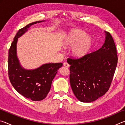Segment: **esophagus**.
<instances>
[{"label":"esophagus","instance_id":"34e87169","mask_svg":"<svg viewBox=\"0 0 125 125\" xmlns=\"http://www.w3.org/2000/svg\"><path fill=\"white\" fill-rule=\"evenodd\" d=\"M63 65H64L65 67H67V68H68L69 67V66H70V65H69L67 62H64L63 63Z\"/></svg>","mask_w":125,"mask_h":125}]
</instances>
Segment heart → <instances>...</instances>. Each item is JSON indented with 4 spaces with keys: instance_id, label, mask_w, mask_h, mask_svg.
I'll return each mask as SVG.
<instances>
[{
    "instance_id": "1",
    "label": "heart",
    "mask_w": 125,
    "mask_h": 125,
    "mask_svg": "<svg viewBox=\"0 0 125 125\" xmlns=\"http://www.w3.org/2000/svg\"><path fill=\"white\" fill-rule=\"evenodd\" d=\"M92 39L85 31L75 29L71 31L63 40L65 47L72 48V53L76 58H82L89 53L92 48Z\"/></svg>"
}]
</instances>
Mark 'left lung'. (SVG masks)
Returning <instances> with one entry per match:
<instances>
[{
    "mask_svg": "<svg viewBox=\"0 0 125 125\" xmlns=\"http://www.w3.org/2000/svg\"><path fill=\"white\" fill-rule=\"evenodd\" d=\"M102 47L82 58L69 57L71 86L78 100L90 103L104 95L109 89L117 64L115 42L106 32Z\"/></svg>",
    "mask_w": 125,
    "mask_h": 125,
    "instance_id": "obj_1",
    "label": "left lung"
}]
</instances>
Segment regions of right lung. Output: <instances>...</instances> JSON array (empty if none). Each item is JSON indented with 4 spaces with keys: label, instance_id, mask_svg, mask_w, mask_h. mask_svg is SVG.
I'll use <instances>...</instances> for the list:
<instances>
[{
    "label": "right lung",
    "instance_id": "1",
    "mask_svg": "<svg viewBox=\"0 0 125 125\" xmlns=\"http://www.w3.org/2000/svg\"><path fill=\"white\" fill-rule=\"evenodd\" d=\"M40 22L41 21H38ZM37 22L29 24L18 31L8 55V75L10 83L19 94L32 101H40L46 98L50 90L53 79L63 65L62 63H48L33 70H26L21 67L16 57L18 38Z\"/></svg>",
    "mask_w": 125,
    "mask_h": 125
}]
</instances>
